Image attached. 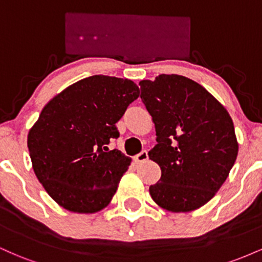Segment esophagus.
I'll list each match as a JSON object with an SVG mask.
<instances>
[{"label": "esophagus", "instance_id": "esophagus-1", "mask_svg": "<svg viewBox=\"0 0 262 262\" xmlns=\"http://www.w3.org/2000/svg\"><path fill=\"white\" fill-rule=\"evenodd\" d=\"M149 159V155H148V151H145V150H143V151L139 152L138 155L134 156V161L137 162V164H141V162L146 161Z\"/></svg>", "mask_w": 262, "mask_h": 262}]
</instances>
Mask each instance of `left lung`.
I'll return each mask as SVG.
<instances>
[{
	"mask_svg": "<svg viewBox=\"0 0 262 262\" xmlns=\"http://www.w3.org/2000/svg\"><path fill=\"white\" fill-rule=\"evenodd\" d=\"M139 85L158 137L149 158L161 169L150 196L169 212L201 208L215 196L236 160L231 117L203 86L181 75L162 74Z\"/></svg>",
	"mask_w": 262,
	"mask_h": 262,
	"instance_id": "left-lung-1",
	"label": "left lung"
}]
</instances>
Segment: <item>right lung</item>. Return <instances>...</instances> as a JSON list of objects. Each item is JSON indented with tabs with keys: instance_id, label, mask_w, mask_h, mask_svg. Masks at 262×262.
Masks as SVG:
<instances>
[{
	"instance_id": "obj_1",
	"label": "right lung",
	"mask_w": 262,
	"mask_h": 262,
	"mask_svg": "<svg viewBox=\"0 0 262 262\" xmlns=\"http://www.w3.org/2000/svg\"><path fill=\"white\" fill-rule=\"evenodd\" d=\"M139 93L132 80L95 75L41 110L27 144L35 176L60 207L92 214L112 201L132 159L106 145L119 137L116 123Z\"/></svg>"
}]
</instances>
